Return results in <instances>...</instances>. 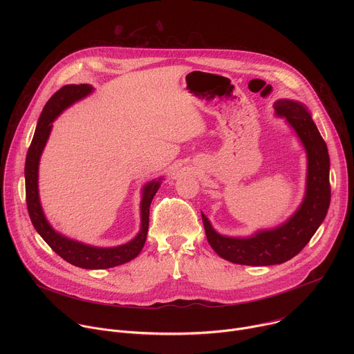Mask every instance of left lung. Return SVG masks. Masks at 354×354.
<instances>
[{"label": "left lung", "instance_id": "left-lung-1", "mask_svg": "<svg viewBox=\"0 0 354 354\" xmlns=\"http://www.w3.org/2000/svg\"><path fill=\"white\" fill-rule=\"evenodd\" d=\"M276 113L284 116L297 131L308 156L306 198L297 213L283 225L259 231L250 238H230L217 234L201 213L205 231L216 254L238 265L270 266L290 261L302 250L326 217L330 203L328 147L306 108L288 99L274 104Z\"/></svg>", "mask_w": 354, "mask_h": 354}]
</instances>
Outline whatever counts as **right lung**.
<instances>
[{"label": "right lung", "mask_w": 354, "mask_h": 354, "mask_svg": "<svg viewBox=\"0 0 354 354\" xmlns=\"http://www.w3.org/2000/svg\"><path fill=\"white\" fill-rule=\"evenodd\" d=\"M92 91L88 84L80 85H66L60 88L52 97L47 100L43 112L39 118L33 140L29 145L26 162H25V192H26V206L30 221L39 235L46 241L59 257H62L68 263L82 268V269H109L134 259L144 246L148 232L149 221V206L157 190L160 189V182H149L142 190L141 200V231L130 242L116 246V248H95L84 245L81 242L68 239L57 234L46 221L37 193V168L40 154L44 144L52 130V122L64 111L67 106L74 104L75 100L84 97Z\"/></svg>", "instance_id": "right-lung-1"}]
</instances>
